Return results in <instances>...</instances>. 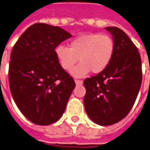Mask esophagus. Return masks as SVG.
Returning <instances> with one entry per match:
<instances>
[{"label":"esophagus","mask_w":150,"mask_h":150,"mask_svg":"<svg viewBox=\"0 0 150 150\" xmlns=\"http://www.w3.org/2000/svg\"><path fill=\"white\" fill-rule=\"evenodd\" d=\"M75 82L77 85H79V84H82L83 83V81L80 80V79H75Z\"/></svg>","instance_id":"obj_1"}]
</instances>
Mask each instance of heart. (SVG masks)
Wrapping results in <instances>:
<instances>
[{
    "label": "heart",
    "instance_id": "b5f03b06",
    "mask_svg": "<svg viewBox=\"0 0 150 150\" xmlns=\"http://www.w3.org/2000/svg\"><path fill=\"white\" fill-rule=\"evenodd\" d=\"M115 48L114 39L110 35L93 33L75 37L69 47L57 46L54 52L59 65L67 71H71L79 59L81 62L71 73L82 77L91 71L94 74L104 71L113 57Z\"/></svg>",
    "mask_w": 150,
    "mask_h": 150
}]
</instances>
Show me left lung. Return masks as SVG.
<instances>
[{
  "label": "left lung",
  "mask_w": 150,
  "mask_h": 150,
  "mask_svg": "<svg viewBox=\"0 0 150 150\" xmlns=\"http://www.w3.org/2000/svg\"><path fill=\"white\" fill-rule=\"evenodd\" d=\"M115 42L108 67L83 80L86 113L100 126H110L126 117L135 103L142 82L141 58L136 46L117 27H107Z\"/></svg>",
  "instance_id": "obj_1"
}]
</instances>
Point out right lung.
<instances>
[{"label":"right lung","instance_id":"obj_1","mask_svg":"<svg viewBox=\"0 0 150 150\" xmlns=\"http://www.w3.org/2000/svg\"><path fill=\"white\" fill-rule=\"evenodd\" d=\"M71 34L58 26L38 23L19 37L11 52L9 82L19 111L37 125L58 121L75 87L59 65L54 50Z\"/></svg>","mask_w":150,"mask_h":150}]
</instances>
